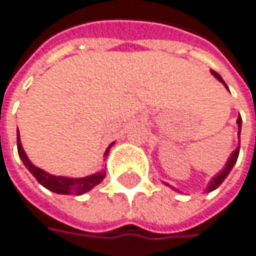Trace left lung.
Returning a JSON list of instances; mask_svg holds the SVG:
<instances>
[{
    "instance_id": "1",
    "label": "left lung",
    "mask_w": 256,
    "mask_h": 256,
    "mask_svg": "<svg viewBox=\"0 0 256 256\" xmlns=\"http://www.w3.org/2000/svg\"><path fill=\"white\" fill-rule=\"evenodd\" d=\"M210 73L219 80V82H222L224 84V86L228 89V84H224V80L220 78V74L219 73H216L214 70H210ZM229 90V89H228ZM236 124H238V128H239V131H238V136H239V144H238V147L235 148V151L229 156V158H228V161H226V164H224V167L220 170V172H218L213 178H212L210 182H209V184H208V187H206V192L209 193V192H213V190H216L219 186L224 183V180L229 176V172H230V170L234 168V166L236 164V160H238V156H239V148H240V128H242V118L240 116H238L236 120ZM166 186H170L168 183H164ZM172 187V186H170ZM172 188H174V187H172ZM176 190V188H174Z\"/></svg>"
}]
</instances>
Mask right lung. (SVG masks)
Masks as SVG:
<instances>
[{
	"instance_id": "right-lung-1",
	"label": "right lung",
	"mask_w": 256,
	"mask_h": 256,
	"mask_svg": "<svg viewBox=\"0 0 256 256\" xmlns=\"http://www.w3.org/2000/svg\"><path fill=\"white\" fill-rule=\"evenodd\" d=\"M114 146V142L106 148L104 157H108L109 150ZM17 148H18V156L21 161L24 162V166L27 167V170L32 172V176L36 177V180L40 183V184L46 187L47 190L50 192H54L58 194H76V196H80L86 192L92 190L95 186H98L104 178H105V170H100V172H95V174H90V176H86V177H64V176H53L50 172H44L38 167H36L32 161L28 160L26 151L22 150L21 146V140H20V132L17 130Z\"/></svg>"
}]
</instances>
